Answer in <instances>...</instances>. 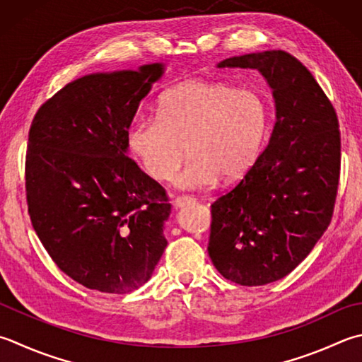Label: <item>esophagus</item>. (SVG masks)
<instances>
[{
	"label": "esophagus",
	"mask_w": 362,
	"mask_h": 362,
	"mask_svg": "<svg viewBox=\"0 0 362 362\" xmlns=\"http://www.w3.org/2000/svg\"><path fill=\"white\" fill-rule=\"evenodd\" d=\"M192 203H195V199H194V197H189V195H178L173 200L175 208H182V206H186V204H192Z\"/></svg>",
	"instance_id": "esophagus-1"
}]
</instances>
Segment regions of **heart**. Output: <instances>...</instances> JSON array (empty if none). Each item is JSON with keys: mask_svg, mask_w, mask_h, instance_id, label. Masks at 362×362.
I'll return each instance as SVG.
<instances>
[{"mask_svg": "<svg viewBox=\"0 0 362 362\" xmlns=\"http://www.w3.org/2000/svg\"><path fill=\"white\" fill-rule=\"evenodd\" d=\"M156 112L132 119L127 146L156 181L172 180L187 149L175 180L182 189L241 178L260 158L271 127L264 94L225 81H182L160 94Z\"/></svg>", "mask_w": 362, "mask_h": 362, "instance_id": "1", "label": "heart"}]
</instances>
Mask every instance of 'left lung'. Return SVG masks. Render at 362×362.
<instances>
[{
    "label": "left lung",
    "instance_id": "1",
    "mask_svg": "<svg viewBox=\"0 0 362 362\" xmlns=\"http://www.w3.org/2000/svg\"><path fill=\"white\" fill-rule=\"evenodd\" d=\"M217 67L257 69L276 100V126L257 163L211 204L208 254L228 281L257 287L296 268L331 223L340 176L337 113L301 61L284 50Z\"/></svg>",
    "mask_w": 362,
    "mask_h": 362
}]
</instances>
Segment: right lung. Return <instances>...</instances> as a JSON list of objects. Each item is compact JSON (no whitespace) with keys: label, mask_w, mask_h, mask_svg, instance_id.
<instances>
[{"label":"right lung","mask_w":362,"mask_h":362,"mask_svg":"<svg viewBox=\"0 0 362 362\" xmlns=\"http://www.w3.org/2000/svg\"><path fill=\"white\" fill-rule=\"evenodd\" d=\"M162 74L154 63L85 75L31 122L25 187L33 228L58 268L90 290H137L167 247L165 189L126 156L127 127Z\"/></svg>","instance_id":"add662e5"}]
</instances>
